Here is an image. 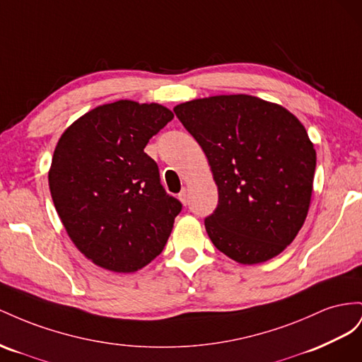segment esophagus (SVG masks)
Masks as SVG:
<instances>
[{"mask_svg": "<svg viewBox=\"0 0 362 362\" xmlns=\"http://www.w3.org/2000/svg\"><path fill=\"white\" fill-rule=\"evenodd\" d=\"M179 199L183 204H188V189L183 188L180 192H179Z\"/></svg>", "mask_w": 362, "mask_h": 362, "instance_id": "34e87169", "label": "esophagus"}]
</instances>
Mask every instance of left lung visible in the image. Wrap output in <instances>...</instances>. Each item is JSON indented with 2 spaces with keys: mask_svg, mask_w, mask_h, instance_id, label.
<instances>
[{
  "mask_svg": "<svg viewBox=\"0 0 362 362\" xmlns=\"http://www.w3.org/2000/svg\"><path fill=\"white\" fill-rule=\"evenodd\" d=\"M203 148L218 187L204 218L214 245L240 264L277 256L302 229L315 173V150L302 122L252 95H216L174 107Z\"/></svg>",
  "mask_w": 362,
  "mask_h": 362,
  "instance_id": "left-lung-1",
  "label": "left lung"
}]
</instances>
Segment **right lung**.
Listing matches in <instances>:
<instances>
[{
    "instance_id": "add662e5",
    "label": "right lung",
    "mask_w": 362,
    "mask_h": 362,
    "mask_svg": "<svg viewBox=\"0 0 362 362\" xmlns=\"http://www.w3.org/2000/svg\"><path fill=\"white\" fill-rule=\"evenodd\" d=\"M173 118L156 103L119 100L85 113L57 142L48 174L56 211L77 249L106 270L151 262L182 211L144 151Z\"/></svg>"
}]
</instances>
